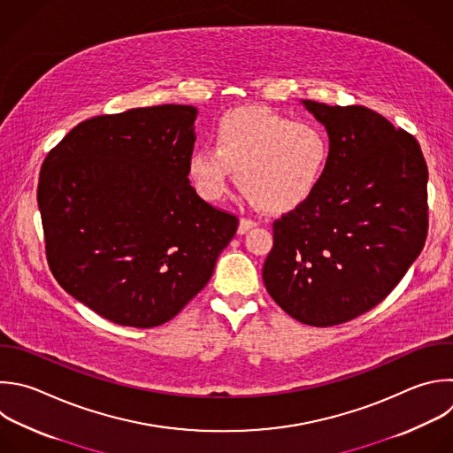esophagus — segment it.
Returning <instances> with one entry per match:
<instances>
[{
    "label": "esophagus",
    "instance_id": "esophagus-1",
    "mask_svg": "<svg viewBox=\"0 0 453 453\" xmlns=\"http://www.w3.org/2000/svg\"><path fill=\"white\" fill-rule=\"evenodd\" d=\"M256 226H257L256 220H252V219H242L240 224H238V234H245V233H249L250 229H254Z\"/></svg>",
    "mask_w": 453,
    "mask_h": 453
}]
</instances>
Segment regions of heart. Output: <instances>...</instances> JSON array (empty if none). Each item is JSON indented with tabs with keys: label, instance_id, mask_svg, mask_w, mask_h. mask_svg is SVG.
Wrapping results in <instances>:
<instances>
[{
	"label": "heart",
	"instance_id": "b5f03b06",
	"mask_svg": "<svg viewBox=\"0 0 453 453\" xmlns=\"http://www.w3.org/2000/svg\"><path fill=\"white\" fill-rule=\"evenodd\" d=\"M215 147H196L187 164L196 192L224 199L233 171L247 196L272 213L308 203L322 185L333 153L329 131L315 120H293L261 106L224 113Z\"/></svg>",
	"mask_w": 453,
	"mask_h": 453
}]
</instances>
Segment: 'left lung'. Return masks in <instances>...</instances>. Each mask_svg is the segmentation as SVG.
Instances as JSON below:
<instances>
[{"label": "left lung", "instance_id": "1", "mask_svg": "<svg viewBox=\"0 0 453 453\" xmlns=\"http://www.w3.org/2000/svg\"><path fill=\"white\" fill-rule=\"evenodd\" d=\"M331 134L326 178L273 222L263 282L295 320L331 327L393 291L419 256L428 171L412 134L365 106L300 101Z\"/></svg>", "mask_w": 453, "mask_h": 453}]
</instances>
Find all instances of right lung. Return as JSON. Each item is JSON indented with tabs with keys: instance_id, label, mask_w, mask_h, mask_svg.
Returning a JSON list of instances; mask_svg holds the SVG:
<instances>
[{
	"instance_id": "obj_1",
	"label": "right lung",
	"mask_w": 453,
	"mask_h": 453,
	"mask_svg": "<svg viewBox=\"0 0 453 453\" xmlns=\"http://www.w3.org/2000/svg\"><path fill=\"white\" fill-rule=\"evenodd\" d=\"M197 108L160 104L99 115L46 157L37 190L58 284L103 319L149 329L208 284L238 219L188 180Z\"/></svg>"
}]
</instances>
